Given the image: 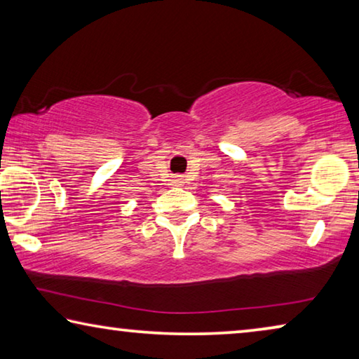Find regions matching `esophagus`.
Returning a JSON list of instances; mask_svg holds the SVG:
<instances>
[{
    "instance_id": "34e87169",
    "label": "esophagus",
    "mask_w": 359,
    "mask_h": 359,
    "mask_svg": "<svg viewBox=\"0 0 359 359\" xmlns=\"http://www.w3.org/2000/svg\"><path fill=\"white\" fill-rule=\"evenodd\" d=\"M182 184H184V179H182L180 175H174V177L171 179V185L172 187H180Z\"/></svg>"
}]
</instances>
